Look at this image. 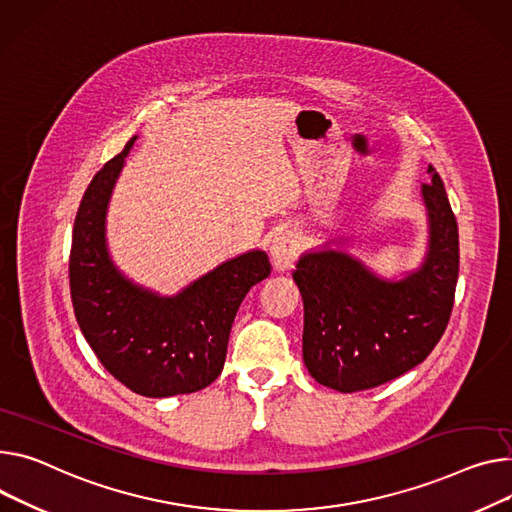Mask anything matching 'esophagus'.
I'll return each mask as SVG.
<instances>
[{"instance_id":"34e87169","label":"esophagus","mask_w":512,"mask_h":512,"mask_svg":"<svg viewBox=\"0 0 512 512\" xmlns=\"http://www.w3.org/2000/svg\"><path fill=\"white\" fill-rule=\"evenodd\" d=\"M299 256V238L297 233L291 231V229H285L281 231L277 238L272 240V246H270V260H272V266L285 272V270H291L295 260Z\"/></svg>"}]
</instances>
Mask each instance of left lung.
<instances>
[{
    "mask_svg": "<svg viewBox=\"0 0 512 512\" xmlns=\"http://www.w3.org/2000/svg\"><path fill=\"white\" fill-rule=\"evenodd\" d=\"M422 184L430 250L418 272L385 283L342 252L305 254L293 279L303 297V361L336 391H363L420 365L441 340L455 301L459 231L445 184Z\"/></svg>",
    "mask_w": 512,
    "mask_h": 512,
    "instance_id": "obj_1",
    "label": "left lung"
}]
</instances>
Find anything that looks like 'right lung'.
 Instances as JSON below:
<instances>
[{
	"label": "right lung",
	"mask_w": 512,
	"mask_h": 512,
	"mask_svg": "<svg viewBox=\"0 0 512 512\" xmlns=\"http://www.w3.org/2000/svg\"><path fill=\"white\" fill-rule=\"evenodd\" d=\"M135 139L84 192L71 235L69 289L75 320L104 369L141 396L170 398L221 375L235 313L268 277L270 262L264 252H248L168 299L121 277L106 254L104 213Z\"/></svg>",
	"instance_id": "1"
}]
</instances>
